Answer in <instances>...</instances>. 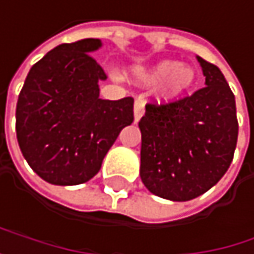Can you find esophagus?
Masks as SVG:
<instances>
[{"label": "esophagus", "instance_id": "1", "mask_svg": "<svg viewBox=\"0 0 254 254\" xmlns=\"http://www.w3.org/2000/svg\"><path fill=\"white\" fill-rule=\"evenodd\" d=\"M145 114V102L142 99H136L134 102V121H139Z\"/></svg>", "mask_w": 254, "mask_h": 254}]
</instances>
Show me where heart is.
I'll list each match as a JSON object with an SVG mask.
<instances>
[{"mask_svg": "<svg viewBox=\"0 0 254 254\" xmlns=\"http://www.w3.org/2000/svg\"><path fill=\"white\" fill-rule=\"evenodd\" d=\"M137 74L145 82H154L162 79L160 91L165 96L180 94L187 86H190L194 79V71L191 67L178 65L174 61H160L149 68H142Z\"/></svg>", "mask_w": 254, "mask_h": 254, "instance_id": "obj_1", "label": "heart"}]
</instances>
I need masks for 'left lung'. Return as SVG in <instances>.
<instances>
[{
  "label": "left lung",
  "mask_w": 254,
  "mask_h": 254,
  "mask_svg": "<svg viewBox=\"0 0 254 254\" xmlns=\"http://www.w3.org/2000/svg\"><path fill=\"white\" fill-rule=\"evenodd\" d=\"M203 88L191 96L146 103L142 133L140 178L155 196L194 199L229 169L238 140L235 97L220 68L197 57Z\"/></svg>",
  "instance_id": "left-lung-1"
}]
</instances>
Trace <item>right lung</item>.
<instances>
[{
	"label": "right lung",
	"mask_w": 254,
	"mask_h": 254,
	"mask_svg": "<svg viewBox=\"0 0 254 254\" xmlns=\"http://www.w3.org/2000/svg\"><path fill=\"white\" fill-rule=\"evenodd\" d=\"M99 39L63 43L31 67L16 105V136L25 160L55 186L97 175L120 131L134 120L131 97L102 100L108 74L91 57Z\"/></svg>",
	"instance_id": "1"
}]
</instances>
